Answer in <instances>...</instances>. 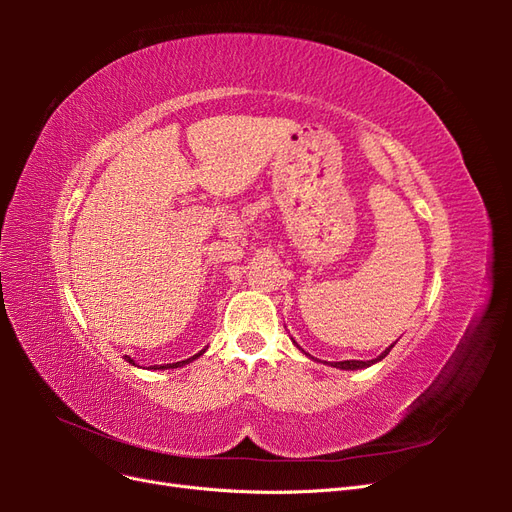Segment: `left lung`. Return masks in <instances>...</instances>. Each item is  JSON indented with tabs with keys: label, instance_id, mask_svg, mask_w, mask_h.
I'll list each match as a JSON object with an SVG mask.
<instances>
[{
	"label": "left lung",
	"instance_id": "obj_1",
	"mask_svg": "<svg viewBox=\"0 0 512 512\" xmlns=\"http://www.w3.org/2000/svg\"><path fill=\"white\" fill-rule=\"evenodd\" d=\"M395 344H391L389 348H386L378 359H371V361H339V363H333V367H339V369H363V367H369V365H374V363H378V361H382L386 354L391 352V348H393Z\"/></svg>",
	"mask_w": 512,
	"mask_h": 512
}]
</instances>
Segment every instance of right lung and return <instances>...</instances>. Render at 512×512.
I'll return each mask as SVG.
<instances>
[{"instance_id": "obj_1", "label": "right lung", "mask_w": 512, "mask_h": 512, "mask_svg": "<svg viewBox=\"0 0 512 512\" xmlns=\"http://www.w3.org/2000/svg\"><path fill=\"white\" fill-rule=\"evenodd\" d=\"M203 352H205V350H200L198 354H194V356H192V359H188V361H179V363H168V365H160V367H156V365H153L151 369H175V367H181V365H185V363H190V361H194V359H196V356H200V354H203ZM128 361H130V363L134 365V361L130 359V356H128Z\"/></svg>"}]
</instances>
